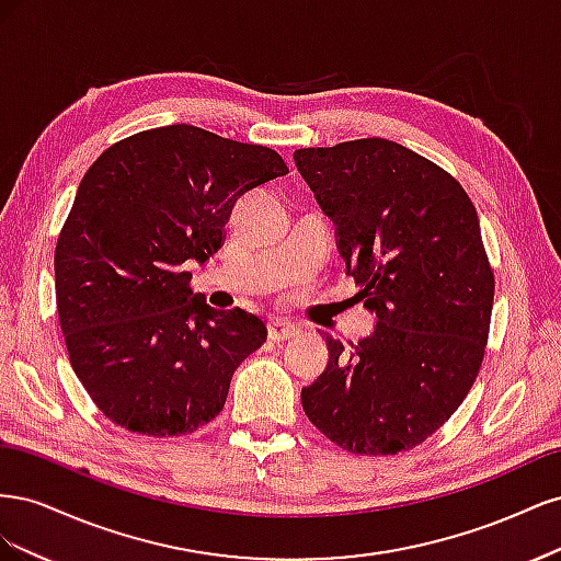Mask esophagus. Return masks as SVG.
Here are the masks:
<instances>
[{
  "mask_svg": "<svg viewBox=\"0 0 561 561\" xmlns=\"http://www.w3.org/2000/svg\"><path fill=\"white\" fill-rule=\"evenodd\" d=\"M266 330H268L271 342H287V339H293V336L299 334L297 325H293V322H287V320H278V318L268 320Z\"/></svg>",
  "mask_w": 561,
  "mask_h": 561,
  "instance_id": "obj_1",
  "label": "esophagus"
}]
</instances>
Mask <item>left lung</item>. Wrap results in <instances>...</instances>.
I'll return each mask as SVG.
<instances>
[{
	"label": "left lung",
	"instance_id": "1",
	"mask_svg": "<svg viewBox=\"0 0 561 561\" xmlns=\"http://www.w3.org/2000/svg\"><path fill=\"white\" fill-rule=\"evenodd\" d=\"M358 299L377 328L328 336L330 360L301 388L313 426L360 456L410 451L461 407L482 367L494 268L478 213L445 168L383 138L295 151Z\"/></svg>",
	"mask_w": 561,
	"mask_h": 561
}]
</instances>
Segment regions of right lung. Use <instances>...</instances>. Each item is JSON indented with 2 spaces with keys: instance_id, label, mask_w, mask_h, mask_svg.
<instances>
[{
  "instance_id": "1",
  "label": "right lung",
  "mask_w": 561,
  "mask_h": 561,
  "mask_svg": "<svg viewBox=\"0 0 561 561\" xmlns=\"http://www.w3.org/2000/svg\"><path fill=\"white\" fill-rule=\"evenodd\" d=\"M290 173L278 151L175 124L107 147L56 243V304L81 386L112 423L178 437L213 421L236 367L266 342L243 309L192 290L245 192Z\"/></svg>"
}]
</instances>
